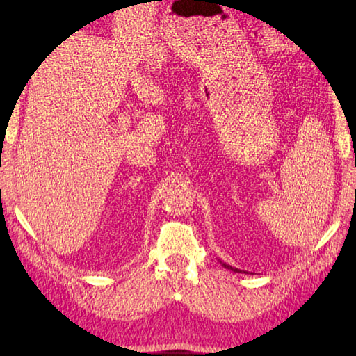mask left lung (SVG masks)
I'll use <instances>...</instances> for the list:
<instances>
[{
  "instance_id": "left-lung-1",
  "label": "left lung",
  "mask_w": 356,
  "mask_h": 356,
  "mask_svg": "<svg viewBox=\"0 0 356 356\" xmlns=\"http://www.w3.org/2000/svg\"><path fill=\"white\" fill-rule=\"evenodd\" d=\"M222 263V266L223 268H226V269H231L232 272H241L240 269H237V268H232V266H229V264H226V263H223V261H220Z\"/></svg>"
}]
</instances>
